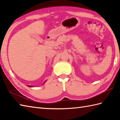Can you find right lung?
I'll return each instance as SVG.
<instances>
[{"label": "right lung", "mask_w": 120, "mask_h": 120, "mask_svg": "<svg viewBox=\"0 0 120 120\" xmlns=\"http://www.w3.org/2000/svg\"><path fill=\"white\" fill-rule=\"evenodd\" d=\"M46 81H45V82H44V83L46 82ZM29 86V87H33V86Z\"/></svg>", "instance_id": "add662e5"}]
</instances>
